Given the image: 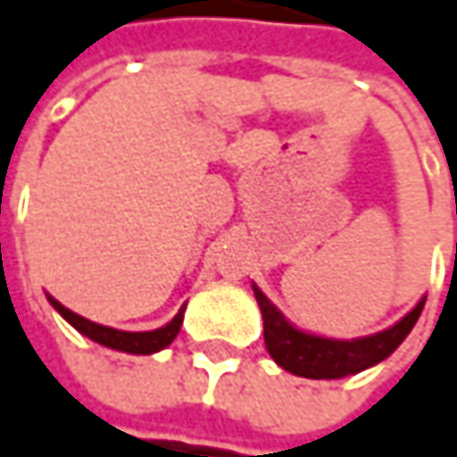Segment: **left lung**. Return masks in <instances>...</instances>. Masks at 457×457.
Here are the masks:
<instances>
[{
    "label": "left lung",
    "mask_w": 457,
    "mask_h": 457,
    "mask_svg": "<svg viewBox=\"0 0 457 457\" xmlns=\"http://www.w3.org/2000/svg\"><path fill=\"white\" fill-rule=\"evenodd\" d=\"M253 295L259 301V309L264 316V343L270 355L290 374L309 377V379H340L348 374H358L379 361H385L390 353L408 337L413 324L419 321L424 301L416 303V309L405 313L395 327L358 337V340H327L306 335L295 329L282 313L267 301V295L253 285Z\"/></svg>",
    "instance_id": "8db88e82"
}]
</instances>
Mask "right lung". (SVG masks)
I'll list each match as a JSON object with an SVG mask.
<instances>
[{"instance_id":"right-lung-1","label":"right lung","mask_w":457,"mask_h":457,"mask_svg":"<svg viewBox=\"0 0 457 457\" xmlns=\"http://www.w3.org/2000/svg\"><path fill=\"white\" fill-rule=\"evenodd\" d=\"M49 303L62 313L64 319H67L80 335L91 337L94 343L106 345V348H112V351L136 353V355H148V353H156L162 351V348H167V345L178 337V332H180V327H183V313H186V306H183L180 312L175 313V319H172L170 324H164V327H159V329H154V332H120V329H112V327H104V324L88 321V319L78 316L75 312L64 309L62 303L54 301L52 295H49Z\"/></svg>"}]
</instances>
